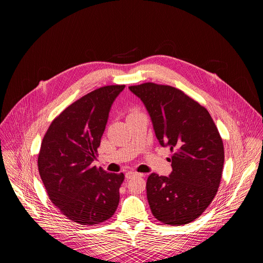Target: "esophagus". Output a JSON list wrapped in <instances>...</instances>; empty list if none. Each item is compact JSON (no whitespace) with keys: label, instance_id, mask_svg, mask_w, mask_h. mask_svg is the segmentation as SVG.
Instances as JSON below:
<instances>
[{"label":"esophagus","instance_id":"34e87169","mask_svg":"<svg viewBox=\"0 0 263 263\" xmlns=\"http://www.w3.org/2000/svg\"><path fill=\"white\" fill-rule=\"evenodd\" d=\"M143 177V174H140V173H136V172H133V171H129L125 174V177L126 179H132L134 177Z\"/></svg>","mask_w":263,"mask_h":263}]
</instances>
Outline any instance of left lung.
Masks as SVG:
<instances>
[{"label":"left lung","mask_w":263,"mask_h":263,"mask_svg":"<svg viewBox=\"0 0 263 263\" xmlns=\"http://www.w3.org/2000/svg\"><path fill=\"white\" fill-rule=\"evenodd\" d=\"M129 89L144 103L159 143L173 153L171 175L147 178L152 213L164 224H187L218 192L224 163L220 134L208 109L182 90L152 82Z\"/></svg>","instance_id":"8db88e82"}]
</instances>
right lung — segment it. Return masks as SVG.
I'll return each mask as SVG.
<instances>
[{
    "instance_id": "obj_1",
    "label": "right lung",
    "mask_w": 263,
    "mask_h": 263,
    "mask_svg": "<svg viewBox=\"0 0 263 263\" xmlns=\"http://www.w3.org/2000/svg\"><path fill=\"white\" fill-rule=\"evenodd\" d=\"M125 85L100 87L66 107L49 125L40 148L37 168L47 195L67 219L96 226L116 212L123 173L92 166L108 114Z\"/></svg>"
}]
</instances>
